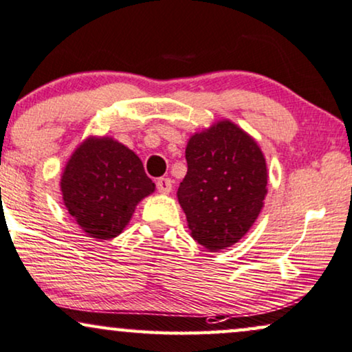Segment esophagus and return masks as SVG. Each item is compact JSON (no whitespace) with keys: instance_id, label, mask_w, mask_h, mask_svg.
I'll return each mask as SVG.
<instances>
[{"instance_id":"esophagus-1","label":"esophagus","mask_w":352,"mask_h":352,"mask_svg":"<svg viewBox=\"0 0 352 352\" xmlns=\"http://www.w3.org/2000/svg\"><path fill=\"white\" fill-rule=\"evenodd\" d=\"M156 186H157L159 193L168 195L172 191V180L167 179V177H162V179H159L156 182Z\"/></svg>"}]
</instances>
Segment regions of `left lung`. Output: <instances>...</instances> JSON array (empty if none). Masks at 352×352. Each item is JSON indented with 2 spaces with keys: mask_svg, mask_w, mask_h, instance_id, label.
I'll use <instances>...</instances> for the list:
<instances>
[{
  "mask_svg": "<svg viewBox=\"0 0 352 352\" xmlns=\"http://www.w3.org/2000/svg\"><path fill=\"white\" fill-rule=\"evenodd\" d=\"M186 172L177 198L190 235L209 251L235 245L250 232L267 196V164L259 144L222 119L190 137Z\"/></svg>",
  "mask_w": 352,
  "mask_h": 352,
  "instance_id": "1",
  "label": "left lung"
}]
</instances>
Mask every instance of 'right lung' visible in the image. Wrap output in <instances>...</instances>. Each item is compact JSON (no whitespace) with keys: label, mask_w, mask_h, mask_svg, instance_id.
<instances>
[{"label":"right lung","mask_w":352,"mask_h":352,"mask_svg":"<svg viewBox=\"0 0 352 352\" xmlns=\"http://www.w3.org/2000/svg\"><path fill=\"white\" fill-rule=\"evenodd\" d=\"M59 185L65 209L98 241L119 236L140 201L156 190L132 149L93 135L75 148Z\"/></svg>","instance_id":"1"}]
</instances>
